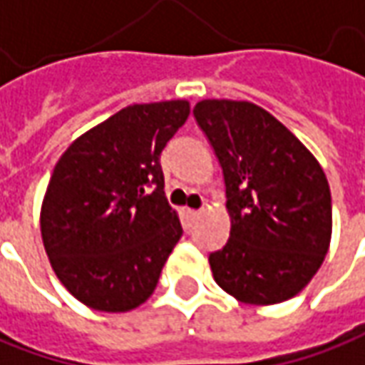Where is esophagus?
I'll list each match as a JSON object with an SVG mask.
<instances>
[{
	"label": "esophagus",
	"mask_w": 365,
	"mask_h": 365,
	"mask_svg": "<svg viewBox=\"0 0 365 365\" xmlns=\"http://www.w3.org/2000/svg\"><path fill=\"white\" fill-rule=\"evenodd\" d=\"M200 214H202V210H185L183 215H185V222H187V225H192L193 222L200 217Z\"/></svg>",
	"instance_id": "1"
}]
</instances>
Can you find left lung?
Listing matches in <instances>:
<instances>
[{"label":"left lung","mask_w":365,"mask_h":365,"mask_svg":"<svg viewBox=\"0 0 365 365\" xmlns=\"http://www.w3.org/2000/svg\"><path fill=\"white\" fill-rule=\"evenodd\" d=\"M193 118L222 165L230 214V240L210 254L214 279L244 304L286 302L328 254L326 173L284 123L255 103L203 99Z\"/></svg>","instance_id":"8db88e82"}]
</instances>
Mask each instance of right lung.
<instances>
[{
    "instance_id": "obj_1",
    "label": "right lung",
    "mask_w": 365,
    "mask_h": 365,
    "mask_svg": "<svg viewBox=\"0 0 365 365\" xmlns=\"http://www.w3.org/2000/svg\"><path fill=\"white\" fill-rule=\"evenodd\" d=\"M187 115L183 99L128 106L56 163L41 237L56 276L81 304L130 312L153 294L183 234L165 200L160 155Z\"/></svg>"
}]
</instances>
